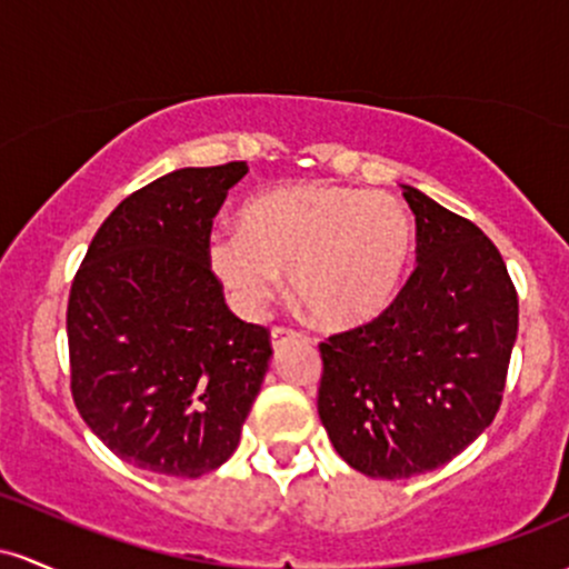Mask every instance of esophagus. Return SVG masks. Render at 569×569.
Masks as SVG:
<instances>
[{
	"mask_svg": "<svg viewBox=\"0 0 569 569\" xmlns=\"http://www.w3.org/2000/svg\"><path fill=\"white\" fill-rule=\"evenodd\" d=\"M292 338H303V336L298 333V330H292V328H282V325H277V328L271 330V343H273V349L284 347V343L292 341Z\"/></svg>",
	"mask_w": 569,
	"mask_h": 569,
	"instance_id": "esophagus-1",
	"label": "esophagus"
}]
</instances>
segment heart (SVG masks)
Returning <instances> with one entry per match:
<instances>
[{
    "mask_svg": "<svg viewBox=\"0 0 569 569\" xmlns=\"http://www.w3.org/2000/svg\"><path fill=\"white\" fill-rule=\"evenodd\" d=\"M411 250V214L392 193L306 182L252 199L241 231L209 233L207 266L244 315H260L290 271L306 315L349 328L395 301Z\"/></svg>",
    "mask_w": 569,
    "mask_h": 569,
    "instance_id": "b5f03b06",
    "label": "heart"
}]
</instances>
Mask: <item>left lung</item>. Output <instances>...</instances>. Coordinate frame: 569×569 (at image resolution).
Here are the masks:
<instances>
[{
  "mask_svg": "<svg viewBox=\"0 0 569 569\" xmlns=\"http://www.w3.org/2000/svg\"><path fill=\"white\" fill-rule=\"evenodd\" d=\"M417 268L395 301L319 343L317 411L333 449L370 478L436 470L500 411L519 296L489 236L403 184Z\"/></svg>",
  "mask_w": 569,
  "mask_h": 569,
  "instance_id": "obj_1",
  "label": "left lung"
}]
</instances>
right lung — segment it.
<instances>
[{
	"instance_id": "obj_1",
	"label": "right lung",
	"mask_w": 569,
	"mask_h": 569,
	"mask_svg": "<svg viewBox=\"0 0 569 569\" xmlns=\"http://www.w3.org/2000/svg\"><path fill=\"white\" fill-rule=\"evenodd\" d=\"M244 161L180 169L112 209L74 273L69 387L86 425L133 468L199 478L233 455L271 360L207 266Z\"/></svg>"
}]
</instances>
